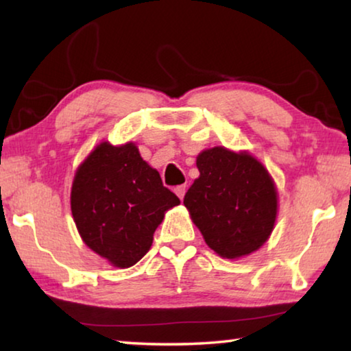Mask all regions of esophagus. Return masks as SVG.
Here are the masks:
<instances>
[{"mask_svg": "<svg viewBox=\"0 0 351 351\" xmlns=\"http://www.w3.org/2000/svg\"><path fill=\"white\" fill-rule=\"evenodd\" d=\"M186 190H187L186 184H184V186H176V187H175V193L178 195V198L182 199L184 195H186Z\"/></svg>", "mask_w": 351, "mask_h": 351, "instance_id": "esophagus-1", "label": "esophagus"}]
</instances>
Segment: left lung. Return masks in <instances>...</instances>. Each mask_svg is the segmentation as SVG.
<instances>
[{"label": "left lung", "mask_w": 351, "mask_h": 351, "mask_svg": "<svg viewBox=\"0 0 351 351\" xmlns=\"http://www.w3.org/2000/svg\"><path fill=\"white\" fill-rule=\"evenodd\" d=\"M199 178L184 197L207 246L226 258L247 255L263 245L277 215V192L271 176L247 153L223 147L197 158Z\"/></svg>", "instance_id": "left-lung-1"}]
</instances>
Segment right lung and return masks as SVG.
I'll list each match as a JSON object with an SVG mask.
<instances>
[{
	"label": "right lung",
	"mask_w": 351,
	"mask_h": 351,
	"mask_svg": "<svg viewBox=\"0 0 351 351\" xmlns=\"http://www.w3.org/2000/svg\"><path fill=\"white\" fill-rule=\"evenodd\" d=\"M180 198L164 187L134 144L96 147L79 167L71 210L85 245L119 268H130L148 252L164 212Z\"/></svg>",
	"instance_id": "right-lung-1"
}]
</instances>
